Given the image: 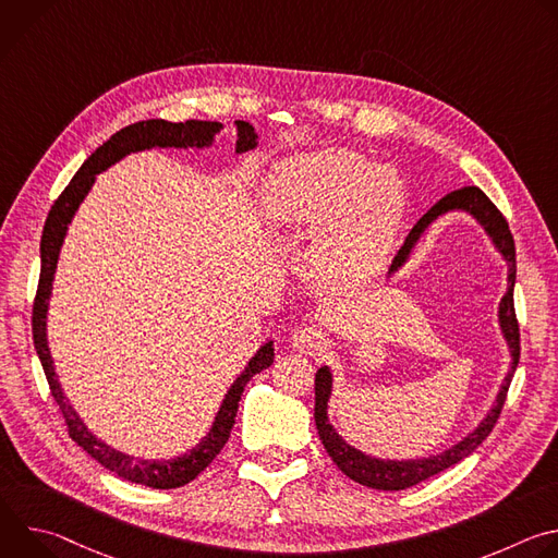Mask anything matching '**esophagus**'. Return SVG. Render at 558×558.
Wrapping results in <instances>:
<instances>
[{
  "label": "esophagus",
  "mask_w": 558,
  "mask_h": 558,
  "mask_svg": "<svg viewBox=\"0 0 558 558\" xmlns=\"http://www.w3.org/2000/svg\"><path fill=\"white\" fill-rule=\"evenodd\" d=\"M291 347L304 355H320L327 349L325 333L315 327H298L291 333Z\"/></svg>",
  "instance_id": "34e87169"
}]
</instances>
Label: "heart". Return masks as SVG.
Masks as SVG:
<instances>
[{"instance_id":"heart-1","label":"heart","mask_w":558,"mask_h":558,"mask_svg":"<svg viewBox=\"0 0 558 558\" xmlns=\"http://www.w3.org/2000/svg\"><path fill=\"white\" fill-rule=\"evenodd\" d=\"M404 183L388 166H368L349 149L291 156L269 174L263 211L271 225L320 220L315 267L329 280L373 274L390 247L404 211Z\"/></svg>"}]
</instances>
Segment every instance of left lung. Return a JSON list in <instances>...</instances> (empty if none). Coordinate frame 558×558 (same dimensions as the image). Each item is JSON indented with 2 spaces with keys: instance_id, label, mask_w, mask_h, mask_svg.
<instances>
[{
  "instance_id": "left-lung-1",
  "label": "left lung",
  "mask_w": 558,
  "mask_h": 558,
  "mask_svg": "<svg viewBox=\"0 0 558 558\" xmlns=\"http://www.w3.org/2000/svg\"><path fill=\"white\" fill-rule=\"evenodd\" d=\"M468 211L472 214L476 220H480L486 229V233L493 238V243L497 245V250L501 252V256L508 263V291L501 298L499 304V325L504 331V338L510 347L512 353V366L510 373L506 375L501 390L497 395V402L493 407V411L486 415V420L476 426V430H472L468 437H463L459 444H454L452 448L433 454L428 459H409V461H390V459H375L368 457L360 450H355L353 446H349L338 433L336 428L329 424L327 417V404H329V397H331V371L329 366L317 368L315 373V426H317V435H320L329 457L333 459V463L349 476V480L375 488V490H404L411 488L420 482H426L428 476L439 474L441 470L459 463L461 459H465L476 446H480L495 428L501 409L506 404V395L512 381V375L517 371L519 364V355H521V338H519V323H517V313H514V280H517V252H514V238L510 233L508 220L504 218V214L497 209V205L480 190V187H461L454 190L450 194H446L441 201H437L420 220L417 225L411 229V233L407 235V243L404 247L397 252L388 274L400 269L411 250L415 247V243L420 241V235L424 233V229L441 214L446 211Z\"/></svg>"
}]
</instances>
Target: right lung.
<instances>
[{
	"label": "right lung",
	"instance_id": "obj_1",
	"mask_svg": "<svg viewBox=\"0 0 558 558\" xmlns=\"http://www.w3.org/2000/svg\"><path fill=\"white\" fill-rule=\"evenodd\" d=\"M222 128V123L216 121H185V123H170L163 119H149V121H138L132 123L117 134H112L101 147H97L88 161L78 168L74 179L68 183V187L59 194L54 205L48 211L44 233H41V274H39V284H37V295L33 304V340L37 355L41 360L50 392L54 397V402L65 420L68 435L72 441L82 446L93 459H97L101 465H106L110 472L123 476V480L141 486H149L156 490H172L190 484L192 480L214 461V457L222 450L227 444L231 428L235 424V413H238V402H241V395L247 386V381L260 373L263 368L271 366L274 362V342H267L260 347V351L250 360L247 368L243 375L238 377L231 388L227 390L222 407L214 420L211 430L207 437L201 439L196 448L185 452L183 457L177 459H166V461H147V459H134L130 454H123L110 446H106L101 439H97L86 424L78 420L70 402L65 400V395L59 386L48 340H46V313H48V300L52 291V280H54V269L59 260V250L63 245V235L65 229L76 211V207L82 205L86 194L90 192L95 177L104 172L106 168L114 166L117 161L130 151L138 149H149V147H205L214 141V134ZM238 128V141H235V151H247L258 145V134L247 121H235Z\"/></svg>",
	"mask_w": 558,
	"mask_h": 558
}]
</instances>
